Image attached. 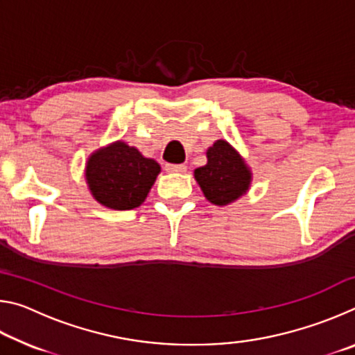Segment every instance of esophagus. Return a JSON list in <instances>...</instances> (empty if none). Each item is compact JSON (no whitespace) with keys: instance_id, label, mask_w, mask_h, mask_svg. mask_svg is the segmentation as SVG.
<instances>
[{"instance_id":"34e87169","label":"esophagus","mask_w":355,"mask_h":355,"mask_svg":"<svg viewBox=\"0 0 355 355\" xmlns=\"http://www.w3.org/2000/svg\"><path fill=\"white\" fill-rule=\"evenodd\" d=\"M166 171L172 173H184L186 166L184 164H166Z\"/></svg>"}]
</instances>
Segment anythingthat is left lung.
I'll list each match as a JSON object with an SVG mask.
<instances>
[{
  "label": "left lung",
  "mask_w": 355,
  "mask_h": 355,
  "mask_svg": "<svg viewBox=\"0 0 355 355\" xmlns=\"http://www.w3.org/2000/svg\"><path fill=\"white\" fill-rule=\"evenodd\" d=\"M207 159L205 166L194 171V177L208 202L224 207L248 192L252 172L227 141H216L207 150Z\"/></svg>",
  "instance_id": "left-lung-1"
}]
</instances>
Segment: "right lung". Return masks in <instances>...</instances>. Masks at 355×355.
I'll list each match as a JSON object with an SVG mask.
<instances>
[{
    "label": "right lung",
    "mask_w": 355,
    "mask_h": 355,
    "mask_svg": "<svg viewBox=\"0 0 355 355\" xmlns=\"http://www.w3.org/2000/svg\"><path fill=\"white\" fill-rule=\"evenodd\" d=\"M159 172L155 159L117 141L89 156L86 182L94 199L103 207L133 209L146 200Z\"/></svg>",
    "instance_id": "1"
}]
</instances>
